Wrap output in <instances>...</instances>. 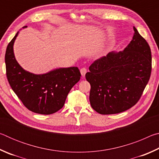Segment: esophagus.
<instances>
[{
	"label": "esophagus",
	"instance_id": "esophagus-1",
	"mask_svg": "<svg viewBox=\"0 0 159 159\" xmlns=\"http://www.w3.org/2000/svg\"><path fill=\"white\" fill-rule=\"evenodd\" d=\"M80 74L82 75V76H84L86 74V72H87V68H86V67H83V68L80 69Z\"/></svg>",
	"mask_w": 159,
	"mask_h": 159
}]
</instances>
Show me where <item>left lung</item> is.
Returning a JSON list of instances; mask_svg holds the SVG:
<instances>
[{"instance_id": "obj_1", "label": "left lung", "mask_w": 159, "mask_h": 159, "mask_svg": "<svg viewBox=\"0 0 159 159\" xmlns=\"http://www.w3.org/2000/svg\"><path fill=\"white\" fill-rule=\"evenodd\" d=\"M133 40L123 51L111 52L89 66L90 102L100 114H114L133 107L140 99L152 72L149 44L133 27Z\"/></svg>"}]
</instances>
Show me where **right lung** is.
I'll use <instances>...</instances> for the list:
<instances>
[{
    "mask_svg": "<svg viewBox=\"0 0 159 159\" xmlns=\"http://www.w3.org/2000/svg\"><path fill=\"white\" fill-rule=\"evenodd\" d=\"M17 35L18 32L7 45L5 56L10 87L29 110L40 114H54L62 108L69 91L79 81V69L76 66L60 68L39 75L25 71L15 60L13 52Z\"/></svg>",
    "mask_w": 159,
    "mask_h": 159,
    "instance_id": "1",
    "label": "right lung"
}]
</instances>
